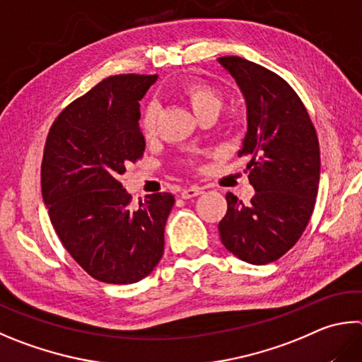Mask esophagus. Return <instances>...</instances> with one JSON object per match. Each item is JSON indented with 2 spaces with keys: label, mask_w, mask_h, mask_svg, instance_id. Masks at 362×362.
<instances>
[{
  "label": "esophagus",
  "mask_w": 362,
  "mask_h": 362,
  "mask_svg": "<svg viewBox=\"0 0 362 362\" xmlns=\"http://www.w3.org/2000/svg\"><path fill=\"white\" fill-rule=\"evenodd\" d=\"M202 193H204L202 188H199V187H189L187 189H183V192L180 193V198L182 199H192V198H196V196H199Z\"/></svg>",
  "instance_id": "34e87169"
}]
</instances>
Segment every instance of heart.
Segmentation results:
<instances>
[{
    "label": "heart",
    "mask_w": 362,
    "mask_h": 362,
    "mask_svg": "<svg viewBox=\"0 0 362 362\" xmlns=\"http://www.w3.org/2000/svg\"><path fill=\"white\" fill-rule=\"evenodd\" d=\"M173 95L177 100L187 103L188 107L193 110V114L198 118L206 114H218L221 109L220 91L206 82H182L173 90ZM156 122H158V109H156L155 104H148L142 110L139 120L141 133L146 139L155 136Z\"/></svg>",
    "instance_id": "b5f03b06"
}]
</instances>
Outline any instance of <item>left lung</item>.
<instances>
[{
	"label": "left lung",
	"mask_w": 362,
	"mask_h": 362,
	"mask_svg": "<svg viewBox=\"0 0 362 362\" xmlns=\"http://www.w3.org/2000/svg\"><path fill=\"white\" fill-rule=\"evenodd\" d=\"M218 63L239 85L247 106V133L239 156H248V204L226 194L218 223L228 252L250 264L279 259L304 233L320 183L317 131L294 90L275 72L240 57Z\"/></svg>",
	"instance_id": "left-lung-1"
}]
</instances>
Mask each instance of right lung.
<instances>
[{"label":"right lung","instance_id":"1","mask_svg":"<svg viewBox=\"0 0 362 362\" xmlns=\"http://www.w3.org/2000/svg\"><path fill=\"white\" fill-rule=\"evenodd\" d=\"M158 76L104 78L57 117L41 166L44 204L62 244L85 272L104 284H136L164 252L170 193L131 206L118 182L142 158L139 101Z\"/></svg>","mask_w":362,"mask_h":362}]
</instances>
